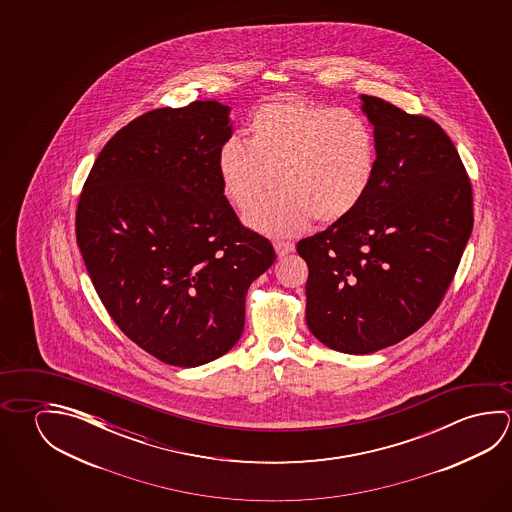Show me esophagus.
<instances>
[{
  "instance_id": "34e87169",
  "label": "esophagus",
  "mask_w": 512,
  "mask_h": 512,
  "mask_svg": "<svg viewBox=\"0 0 512 512\" xmlns=\"http://www.w3.org/2000/svg\"><path fill=\"white\" fill-rule=\"evenodd\" d=\"M275 252H277L278 259H282L285 255H289V253L294 252V243H289V241H275Z\"/></svg>"
}]
</instances>
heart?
Wrapping results in <instances>:
<instances>
[{"instance_id":"heart-1","label":"heart","mask_w":512,"mask_h":512,"mask_svg":"<svg viewBox=\"0 0 512 512\" xmlns=\"http://www.w3.org/2000/svg\"><path fill=\"white\" fill-rule=\"evenodd\" d=\"M216 169L239 209L277 179L283 189L251 204L244 221L262 234L296 235L310 219L337 223L362 202L377 171V137L355 110L280 96L250 116L246 143H221Z\"/></svg>"}]
</instances>
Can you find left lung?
<instances>
[{
  "instance_id": "8db88e82",
  "label": "left lung",
  "mask_w": 512,
  "mask_h": 512,
  "mask_svg": "<svg viewBox=\"0 0 512 512\" xmlns=\"http://www.w3.org/2000/svg\"><path fill=\"white\" fill-rule=\"evenodd\" d=\"M377 137L362 202L296 244L309 266L307 327L336 352L400 343L443 300L473 228L470 178L436 121L361 94Z\"/></svg>"
}]
</instances>
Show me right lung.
I'll return each mask as SVG.
<instances>
[{
	"mask_svg": "<svg viewBox=\"0 0 512 512\" xmlns=\"http://www.w3.org/2000/svg\"><path fill=\"white\" fill-rule=\"evenodd\" d=\"M230 107L151 110L105 144L76 207V243L101 303L159 361L194 368L230 352L248 287L275 262L219 182Z\"/></svg>",
	"mask_w": 512,
	"mask_h": 512,
	"instance_id": "right-lung-1",
	"label": "right lung"
}]
</instances>
